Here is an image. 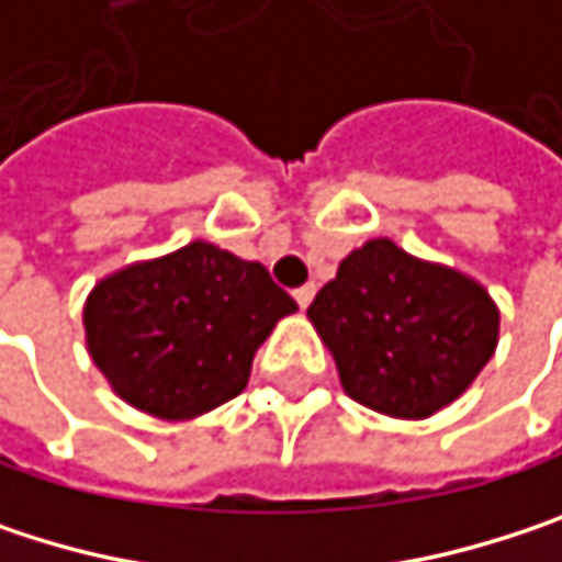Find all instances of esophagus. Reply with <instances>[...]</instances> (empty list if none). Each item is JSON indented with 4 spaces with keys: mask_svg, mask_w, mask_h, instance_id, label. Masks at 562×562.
<instances>
[{
    "mask_svg": "<svg viewBox=\"0 0 562 562\" xmlns=\"http://www.w3.org/2000/svg\"><path fill=\"white\" fill-rule=\"evenodd\" d=\"M292 295H295L299 308H308V302H312V295H315V285H302V289H295Z\"/></svg>",
    "mask_w": 562,
    "mask_h": 562,
    "instance_id": "1",
    "label": "esophagus"
}]
</instances>
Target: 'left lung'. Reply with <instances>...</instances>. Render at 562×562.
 Masks as SVG:
<instances>
[{
    "label": "left lung",
    "instance_id": "obj_1",
    "mask_svg": "<svg viewBox=\"0 0 562 562\" xmlns=\"http://www.w3.org/2000/svg\"><path fill=\"white\" fill-rule=\"evenodd\" d=\"M308 322L345 393L393 419H426L459 400L492 361L502 331L482 282L387 237L341 260L308 305Z\"/></svg>",
    "mask_w": 562,
    "mask_h": 562
}]
</instances>
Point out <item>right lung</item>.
<instances>
[{
	"instance_id": "add662e5",
	"label": "right lung",
	"mask_w": 562,
	"mask_h": 562,
	"mask_svg": "<svg viewBox=\"0 0 562 562\" xmlns=\"http://www.w3.org/2000/svg\"><path fill=\"white\" fill-rule=\"evenodd\" d=\"M295 308L263 263L191 240L97 282L83 331L120 400L178 423L244 391L257 348Z\"/></svg>"
}]
</instances>
